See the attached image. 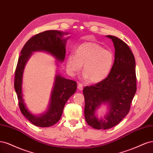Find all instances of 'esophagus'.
Masks as SVG:
<instances>
[{
  "label": "esophagus",
  "mask_w": 153,
  "mask_h": 153,
  "mask_svg": "<svg viewBox=\"0 0 153 153\" xmlns=\"http://www.w3.org/2000/svg\"><path fill=\"white\" fill-rule=\"evenodd\" d=\"M83 87H84V86H83V85L79 83V84H78V89H79L80 91H82L83 90Z\"/></svg>",
  "instance_id": "esophagus-1"
}]
</instances>
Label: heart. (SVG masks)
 <instances>
[{
    "label": "heart",
    "mask_w": 153,
    "mask_h": 153,
    "mask_svg": "<svg viewBox=\"0 0 153 153\" xmlns=\"http://www.w3.org/2000/svg\"><path fill=\"white\" fill-rule=\"evenodd\" d=\"M114 62V53L98 43L86 42L78 47L76 54L70 53L67 59V69L71 75L81 70L84 78L92 83H98L107 77Z\"/></svg>",
    "instance_id": "heart-1"
}]
</instances>
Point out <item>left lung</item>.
<instances>
[{"instance_id": "8db88e82", "label": "left lung", "mask_w": 153, "mask_h": 153, "mask_svg": "<svg viewBox=\"0 0 153 153\" xmlns=\"http://www.w3.org/2000/svg\"><path fill=\"white\" fill-rule=\"evenodd\" d=\"M106 37L112 39L115 48L112 70L103 80L83 89L85 121L97 129H107L121 122L128 114L137 91L135 60L131 49L117 37ZM103 104L108 105V111L99 118L96 111Z\"/></svg>"}]
</instances>
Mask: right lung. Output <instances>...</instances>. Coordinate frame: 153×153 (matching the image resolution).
I'll use <instances>...</instances> for the list:
<instances>
[{"label": "right lung", "mask_w": 153, "mask_h": 153, "mask_svg": "<svg viewBox=\"0 0 153 153\" xmlns=\"http://www.w3.org/2000/svg\"><path fill=\"white\" fill-rule=\"evenodd\" d=\"M68 34V32L53 30L36 34L25 43L18 58L15 78V89L18 104L22 114L35 126L44 128L56 124L62 116L66 101L76 92L77 84L75 81L67 79L57 72L47 110L43 114L36 115L29 111L23 98L22 82L25 67L35 52L48 53L57 61L62 62L65 58L66 41L69 38L63 37ZM56 64L58 66L57 62Z\"/></svg>", "instance_id": "obj_1"}]
</instances>
